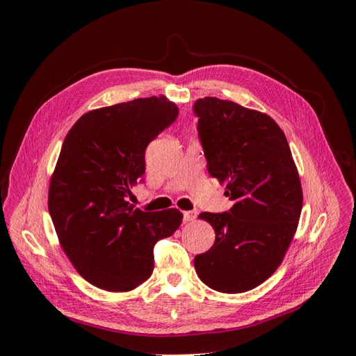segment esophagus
I'll return each instance as SVG.
<instances>
[{
	"label": "esophagus",
	"instance_id": "34e87169",
	"mask_svg": "<svg viewBox=\"0 0 356 356\" xmlns=\"http://www.w3.org/2000/svg\"><path fill=\"white\" fill-rule=\"evenodd\" d=\"M196 217H197V212H196V211H186V212H182V218H184L186 222L195 221Z\"/></svg>",
	"mask_w": 356,
	"mask_h": 356
}]
</instances>
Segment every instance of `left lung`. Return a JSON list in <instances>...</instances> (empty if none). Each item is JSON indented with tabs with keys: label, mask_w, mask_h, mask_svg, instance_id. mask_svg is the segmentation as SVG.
I'll return each instance as SVG.
<instances>
[{
	"label": "left lung",
	"mask_w": 356,
	"mask_h": 356,
	"mask_svg": "<svg viewBox=\"0 0 356 356\" xmlns=\"http://www.w3.org/2000/svg\"><path fill=\"white\" fill-rule=\"evenodd\" d=\"M193 111L209 175L227 182L234 202L227 212L199 215L215 243L195 257L196 272L215 291L245 293L275 273L294 238L303 207L298 172L272 117L211 96Z\"/></svg>",
	"instance_id": "left-lung-1"
}]
</instances>
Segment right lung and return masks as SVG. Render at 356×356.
<instances>
[{"label": "right lung", "instance_id": "add662e5", "mask_svg": "<svg viewBox=\"0 0 356 356\" xmlns=\"http://www.w3.org/2000/svg\"><path fill=\"white\" fill-rule=\"evenodd\" d=\"M177 117L165 96L139 98L86 113L62 144L49 212L62 250L95 286L123 293L145 282L154 245L179 227L178 209L145 212L127 202L144 182L147 145Z\"/></svg>", "mask_w": 356, "mask_h": 356}]
</instances>
